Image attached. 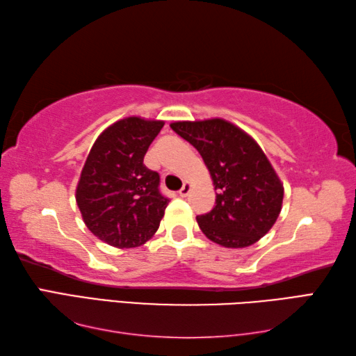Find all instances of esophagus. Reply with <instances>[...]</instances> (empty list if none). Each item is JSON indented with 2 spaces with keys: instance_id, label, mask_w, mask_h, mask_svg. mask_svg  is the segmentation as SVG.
<instances>
[{
  "instance_id": "obj_1",
  "label": "esophagus",
  "mask_w": 356,
  "mask_h": 356,
  "mask_svg": "<svg viewBox=\"0 0 356 356\" xmlns=\"http://www.w3.org/2000/svg\"><path fill=\"white\" fill-rule=\"evenodd\" d=\"M190 191H191V184H188V182H185L184 184V186L180 188V191H179V195L180 197H186L188 194H190Z\"/></svg>"
}]
</instances>
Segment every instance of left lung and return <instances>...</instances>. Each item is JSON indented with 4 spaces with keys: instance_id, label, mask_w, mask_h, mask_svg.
I'll use <instances>...</instances> for the list:
<instances>
[{
    "instance_id": "8db88e82",
    "label": "left lung",
    "mask_w": 356,
    "mask_h": 356,
    "mask_svg": "<svg viewBox=\"0 0 356 356\" xmlns=\"http://www.w3.org/2000/svg\"><path fill=\"white\" fill-rule=\"evenodd\" d=\"M199 151L208 166L216 207L197 216L202 232L225 248H246L274 226L283 184L259 143L225 119L182 120L170 125Z\"/></svg>"
}]
</instances>
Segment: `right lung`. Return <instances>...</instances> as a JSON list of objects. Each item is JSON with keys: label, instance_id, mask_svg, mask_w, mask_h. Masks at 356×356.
Masks as SVG:
<instances>
[{"label": "right lung", "instance_id": "add662e5", "mask_svg": "<svg viewBox=\"0 0 356 356\" xmlns=\"http://www.w3.org/2000/svg\"><path fill=\"white\" fill-rule=\"evenodd\" d=\"M163 120L120 119L93 143L76 186V203L87 228L119 249L138 248L154 236L168 199L159 172L143 165Z\"/></svg>", "mask_w": 356, "mask_h": 356}]
</instances>
